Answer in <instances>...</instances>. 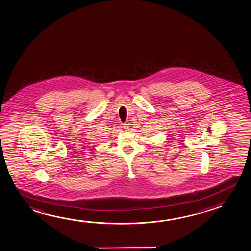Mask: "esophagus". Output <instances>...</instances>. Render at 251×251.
I'll list each match as a JSON object with an SVG mask.
<instances>
[{"mask_svg": "<svg viewBox=\"0 0 251 251\" xmlns=\"http://www.w3.org/2000/svg\"><path fill=\"white\" fill-rule=\"evenodd\" d=\"M123 128L126 130V131H128V130H129V126H128V124H123Z\"/></svg>", "mask_w": 251, "mask_h": 251, "instance_id": "34e87169", "label": "esophagus"}]
</instances>
